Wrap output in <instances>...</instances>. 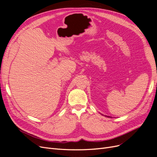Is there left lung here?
<instances>
[{"mask_svg": "<svg viewBox=\"0 0 157 157\" xmlns=\"http://www.w3.org/2000/svg\"><path fill=\"white\" fill-rule=\"evenodd\" d=\"M102 115V114H101ZM104 116H105V117H109V118H112L111 117H109V116H106V115H104Z\"/></svg>", "mask_w": 157, "mask_h": 157, "instance_id": "obj_1", "label": "left lung"}]
</instances>
